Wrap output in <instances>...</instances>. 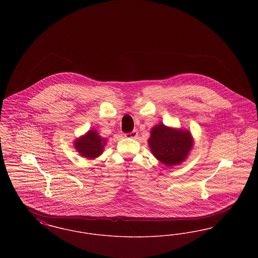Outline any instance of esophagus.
I'll use <instances>...</instances> for the list:
<instances>
[{"instance_id":"1","label":"esophagus","mask_w":258,"mask_h":258,"mask_svg":"<svg viewBox=\"0 0 258 258\" xmlns=\"http://www.w3.org/2000/svg\"><path fill=\"white\" fill-rule=\"evenodd\" d=\"M137 135H138V133H137L136 131H134V132H132V133H130V134H125L124 137H127V138H135Z\"/></svg>"}]
</instances>
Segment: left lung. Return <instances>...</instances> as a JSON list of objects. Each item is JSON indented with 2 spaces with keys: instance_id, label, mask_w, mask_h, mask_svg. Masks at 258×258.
Listing matches in <instances>:
<instances>
[{
  "instance_id": "left-lung-1",
  "label": "left lung",
  "mask_w": 258,
  "mask_h": 258,
  "mask_svg": "<svg viewBox=\"0 0 258 258\" xmlns=\"http://www.w3.org/2000/svg\"><path fill=\"white\" fill-rule=\"evenodd\" d=\"M155 158L166 166L183 162L194 146V139L186 130L173 128L159 123L151 130L148 140Z\"/></svg>"
}]
</instances>
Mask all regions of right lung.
<instances>
[{"label":"right lung","instance_id":"obj_1","mask_svg":"<svg viewBox=\"0 0 258 258\" xmlns=\"http://www.w3.org/2000/svg\"><path fill=\"white\" fill-rule=\"evenodd\" d=\"M105 144L106 140L101 138L95 130H91L74 141V148L80 156L93 160L102 154Z\"/></svg>","mask_w":258,"mask_h":258}]
</instances>
